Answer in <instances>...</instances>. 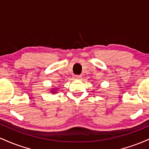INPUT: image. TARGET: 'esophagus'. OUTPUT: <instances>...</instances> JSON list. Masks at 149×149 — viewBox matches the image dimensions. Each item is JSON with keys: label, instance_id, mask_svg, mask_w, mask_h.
Listing matches in <instances>:
<instances>
[{"label": "esophagus", "instance_id": "obj_1", "mask_svg": "<svg viewBox=\"0 0 149 149\" xmlns=\"http://www.w3.org/2000/svg\"><path fill=\"white\" fill-rule=\"evenodd\" d=\"M73 78H74V79H76V80H79V79H80V78H82V77L80 76H74V77H73Z\"/></svg>", "mask_w": 149, "mask_h": 149}]
</instances>
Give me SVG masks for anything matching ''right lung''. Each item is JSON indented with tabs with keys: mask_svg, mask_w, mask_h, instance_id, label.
Wrapping results in <instances>:
<instances>
[{
	"mask_svg": "<svg viewBox=\"0 0 149 149\" xmlns=\"http://www.w3.org/2000/svg\"><path fill=\"white\" fill-rule=\"evenodd\" d=\"M58 90V88H51V90H50V92L52 94H55V93H57V90Z\"/></svg>",
	"mask_w": 149,
	"mask_h": 149,
	"instance_id": "right-lung-1",
	"label": "right lung"
}]
</instances>
